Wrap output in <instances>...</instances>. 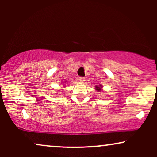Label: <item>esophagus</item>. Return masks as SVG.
Here are the masks:
<instances>
[{"label":"esophagus","instance_id":"1","mask_svg":"<svg viewBox=\"0 0 157 157\" xmlns=\"http://www.w3.org/2000/svg\"><path fill=\"white\" fill-rule=\"evenodd\" d=\"M78 80H79V81H80V82L83 83L85 81V78H83V77H80Z\"/></svg>","mask_w":157,"mask_h":157}]
</instances>
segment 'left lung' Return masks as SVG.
<instances>
[{
    "label": "left lung",
    "mask_w": 157,
    "mask_h": 157,
    "mask_svg": "<svg viewBox=\"0 0 157 157\" xmlns=\"http://www.w3.org/2000/svg\"><path fill=\"white\" fill-rule=\"evenodd\" d=\"M96 89L98 91H100L101 90V86H96Z\"/></svg>",
    "instance_id": "8db88e82"
}]
</instances>
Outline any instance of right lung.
I'll use <instances>...</instances> for the list:
<instances>
[{
  "mask_svg": "<svg viewBox=\"0 0 157 157\" xmlns=\"http://www.w3.org/2000/svg\"><path fill=\"white\" fill-rule=\"evenodd\" d=\"M64 82H65V83H66V81H64Z\"/></svg>",
  "mask_w": 157,
  "mask_h": 157,
  "instance_id": "obj_1",
  "label": "right lung"
}]
</instances>
